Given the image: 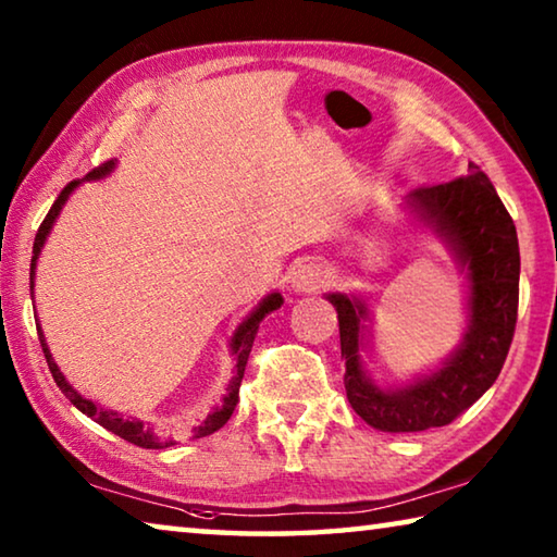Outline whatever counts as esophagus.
Wrapping results in <instances>:
<instances>
[{
    "label": "esophagus",
    "instance_id": "1",
    "mask_svg": "<svg viewBox=\"0 0 557 557\" xmlns=\"http://www.w3.org/2000/svg\"><path fill=\"white\" fill-rule=\"evenodd\" d=\"M329 282V272L319 262H305L295 272V289L297 292H314L322 289Z\"/></svg>",
    "mask_w": 557,
    "mask_h": 557
}]
</instances>
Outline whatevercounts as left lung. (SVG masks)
I'll return each mask as SVG.
<instances>
[{"label": "left lung", "mask_w": 557, "mask_h": 557, "mask_svg": "<svg viewBox=\"0 0 557 557\" xmlns=\"http://www.w3.org/2000/svg\"><path fill=\"white\" fill-rule=\"evenodd\" d=\"M408 209L467 270L469 319L457 351L437 371L403 388H379L361 363L363 299L326 295L338 314L346 398L356 414L383 432H422L459 418L502 373L518 317L516 225L482 169L469 162L467 176L414 188Z\"/></svg>", "instance_id": "left-lung-1"}]
</instances>
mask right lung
<instances>
[{
	"instance_id": "add662e5",
	"label": "right lung",
	"mask_w": 557,
	"mask_h": 557,
	"mask_svg": "<svg viewBox=\"0 0 557 557\" xmlns=\"http://www.w3.org/2000/svg\"><path fill=\"white\" fill-rule=\"evenodd\" d=\"M112 169H115V159H110V162L100 164V166L92 169V172H88V174H86V182H92V178H102V176H108V174L112 172ZM81 184H83V178H75V182H71L69 186H65L63 191L59 194V199L53 201L51 211L46 213L44 223L39 225V233H36V238H34V256H32V272H29V285H32V292H34L36 260H39V256H41L44 243H46V238H49V233H51V228H53L55 219H59V213H61V209H63V203L69 201V196H71V194L75 191V188H78ZM282 301H285V299H282L280 292H272V295H268L265 299H262L260 305H258L256 309H252L250 317L245 319V322H243L238 329H235V334H233V338H231V354H233V361H235V366H233V379H231V383H228V388H225L223 403H221L219 408H215L213 412H209V418L201 420L199 425L194 428V437H206V435H211V432L221 430V428L225 425V422L231 420V414H233V410H235V405H238V391H240V383H243L245 366H248V356H250L252 342H256L258 326H260L262 319H265L270 312H275V309H280V307H282ZM36 332H39V342H41V348H44L46 363H49V371H51V375H53L55 385H59V388H61V393L65 395V398H69V400L75 405V408H78L83 414H88V418L96 420L98 425H102V428L110 430V432H115L117 437L127 440V442H132V445H137V447H145V449H162V447L174 445V440H172V437L159 435V432H154L152 428L145 425V422H139L137 418H122L120 412H115V410H106V408H100L98 403H92V400H88V398H83V395H81L78 391H75L69 381H65V375L59 371V366H55L53 356H51V351H49V344H46V338H44L41 324H36Z\"/></svg>"
}]
</instances>
